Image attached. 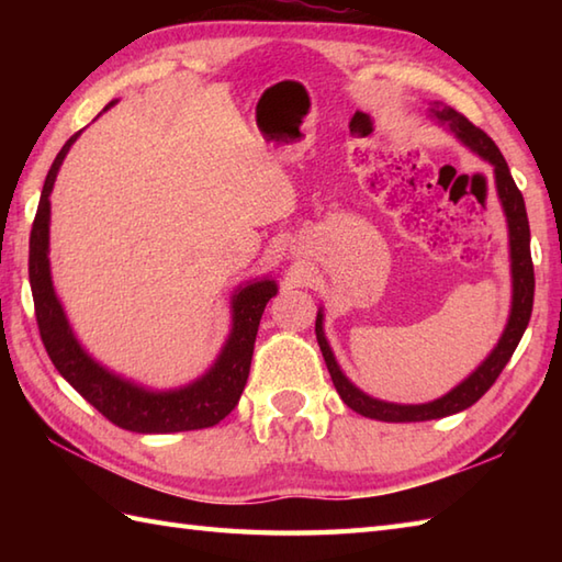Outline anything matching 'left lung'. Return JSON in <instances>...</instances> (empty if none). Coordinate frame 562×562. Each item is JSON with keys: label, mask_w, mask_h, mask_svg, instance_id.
I'll list each match as a JSON object with an SVG mask.
<instances>
[{"label": "left lung", "mask_w": 562, "mask_h": 562, "mask_svg": "<svg viewBox=\"0 0 562 562\" xmlns=\"http://www.w3.org/2000/svg\"><path fill=\"white\" fill-rule=\"evenodd\" d=\"M432 115L439 123H447L451 133L457 135L465 147L473 149L479 157L493 164L495 169V186L499 202L507 214L509 226V258H512V312L505 326L503 338L495 345V350L485 357V362L475 369V372L463 379L457 389H451L447 396H441L432 403L420 405H398L386 403L367 396L364 391L357 389L352 381L340 372V367L333 357L330 345L324 333V314H316V340L318 348L324 352L326 367L333 379V386L340 393L342 403L372 420L384 423H423V420H437V417H447L453 413H461L479 401L483 393L495 384V379L503 372L509 357L515 355L517 345L524 336V330L529 326L531 308H533V262H531V232H529V217L527 207H524V198L515 183V178L509 173V166L503 154H499L495 142L487 137L481 127H475L469 117L461 115L459 111L449 109V105H432Z\"/></svg>", "instance_id": "obj_1"}]
</instances>
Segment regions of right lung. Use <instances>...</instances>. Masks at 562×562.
Segmentation results:
<instances>
[{
	"label": "right lung",
	"mask_w": 562,
	"mask_h": 562,
	"mask_svg": "<svg viewBox=\"0 0 562 562\" xmlns=\"http://www.w3.org/2000/svg\"><path fill=\"white\" fill-rule=\"evenodd\" d=\"M79 133L65 142L50 171H47L38 212H35L31 229L29 280L35 304V321H38L45 350L50 355L57 372L77 389V393H81L105 420L130 429V432L166 435L217 425L236 408L238 398H241L250 372V357H254L260 316L266 312V304L278 294V284L266 278L248 282L246 288L236 290L232 296L229 340L224 342L217 362L198 381L183 389H142L133 384V381L109 372L99 362H93L69 328L63 304H59L53 288L50 260H47V246H50V193L59 166H63V159L67 157Z\"/></svg>",
	"instance_id": "right-lung-1"
}]
</instances>
